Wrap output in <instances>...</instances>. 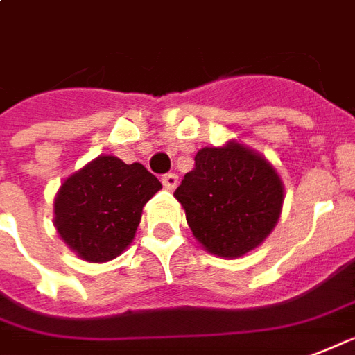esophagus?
Segmentation results:
<instances>
[{
	"label": "esophagus",
	"instance_id": "obj_1",
	"mask_svg": "<svg viewBox=\"0 0 355 355\" xmlns=\"http://www.w3.org/2000/svg\"><path fill=\"white\" fill-rule=\"evenodd\" d=\"M178 183H180V178H178V174L162 175V185H164L168 191H174V189L178 187Z\"/></svg>",
	"mask_w": 355,
	"mask_h": 355
}]
</instances>
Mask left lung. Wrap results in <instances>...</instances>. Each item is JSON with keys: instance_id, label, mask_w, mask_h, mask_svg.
Instances as JSON below:
<instances>
[{"instance_id": "8db88e82", "label": "left lung", "mask_w": 355, "mask_h": 355, "mask_svg": "<svg viewBox=\"0 0 355 355\" xmlns=\"http://www.w3.org/2000/svg\"><path fill=\"white\" fill-rule=\"evenodd\" d=\"M174 196L204 250L238 259L274 231L286 198L278 170L236 139L202 147Z\"/></svg>"}]
</instances>
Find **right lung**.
<instances>
[{"label":"right lung","mask_w":355,"mask_h":355,"mask_svg":"<svg viewBox=\"0 0 355 355\" xmlns=\"http://www.w3.org/2000/svg\"><path fill=\"white\" fill-rule=\"evenodd\" d=\"M160 189L144 164L100 155L62 181L54 229L79 259L107 263L132 244L144 206Z\"/></svg>","instance_id":"add662e5"}]
</instances>
